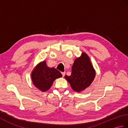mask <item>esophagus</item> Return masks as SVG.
I'll return each instance as SVG.
<instances>
[{"label": "esophagus", "mask_w": 128, "mask_h": 128, "mask_svg": "<svg viewBox=\"0 0 128 128\" xmlns=\"http://www.w3.org/2000/svg\"><path fill=\"white\" fill-rule=\"evenodd\" d=\"M62 76H65V74H66V72H62Z\"/></svg>", "instance_id": "1"}]
</instances>
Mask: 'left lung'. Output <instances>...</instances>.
Returning a JSON list of instances; mask_svg holds the SVG:
<instances>
[{"label":"left lung","instance_id":"left-lung-1","mask_svg":"<svg viewBox=\"0 0 128 128\" xmlns=\"http://www.w3.org/2000/svg\"><path fill=\"white\" fill-rule=\"evenodd\" d=\"M95 72L88 56L85 53L75 59L70 76H65L73 90L80 92L91 85L95 76Z\"/></svg>","mask_w":128,"mask_h":128}]
</instances>
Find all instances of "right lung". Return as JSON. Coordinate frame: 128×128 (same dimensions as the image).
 <instances>
[{"mask_svg": "<svg viewBox=\"0 0 128 128\" xmlns=\"http://www.w3.org/2000/svg\"><path fill=\"white\" fill-rule=\"evenodd\" d=\"M62 76L60 72L54 68H48L45 61L38 64L31 74L32 82L34 86L42 91L50 89L53 81Z\"/></svg>", "mask_w": 128, "mask_h": 128, "instance_id": "1", "label": "right lung"}]
</instances>
